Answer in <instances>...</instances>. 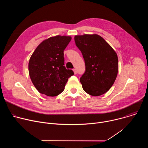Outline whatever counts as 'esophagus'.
I'll return each mask as SVG.
<instances>
[{
    "label": "esophagus",
    "mask_w": 148,
    "mask_h": 148,
    "mask_svg": "<svg viewBox=\"0 0 148 148\" xmlns=\"http://www.w3.org/2000/svg\"><path fill=\"white\" fill-rule=\"evenodd\" d=\"M73 71H74V74H77V70H76V69H73Z\"/></svg>",
    "instance_id": "obj_1"
}]
</instances>
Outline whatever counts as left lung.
<instances>
[{
	"label": "left lung",
	"instance_id": "8db88e82",
	"mask_svg": "<svg viewBox=\"0 0 148 148\" xmlns=\"http://www.w3.org/2000/svg\"><path fill=\"white\" fill-rule=\"evenodd\" d=\"M75 45L85 61L86 71L80 78L83 90L92 96H99L112 86L118 72L115 51L97 34L76 35Z\"/></svg>",
	"mask_w": 148,
	"mask_h": 148
}]
</instances>
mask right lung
<instances>
[{
	"label": "right lung",
	"instance_id": "obj_1",
	"mask_svg": "<svg viewBox=\"0 0 148 148\" xmlns=\"http://www.w3.org/2000/svg\"><path fill=\"white\" fill-rule=\"evenodd\" d=\"M71 36L57 35L43 40L36 47L29 62L32 82L41 94L54 97L64 91L69 78L74 75L64 65V50Z\"/></svg>",
	"mask_w": 148,
	"mask_h": 148
}]
</instances>
